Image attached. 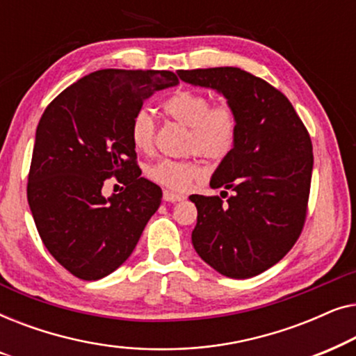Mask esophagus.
Returning a JSON list of instances; mask_svg holds the SVG:
<instances>
[{
	"instance_id": "obj_1",
	"label": "esophagus",
	"mask_w": 356,
	"mask_h": 356,
	"mask_svg": "<svg viewBox=\"0 0 356 356\" xmlns=\"http://www.w3.org/2000/svg\"><path fill=\"white\" fill-rule=\"evenodd\" d=\"M163 199L167 202H178V201H184L186 196H183V194H178V193H173V191H168V189H165L163 191Z\"/></svg>"
}]
</instances>
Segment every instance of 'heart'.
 <instances>
[{"instance_id": "b5f03b06", "label": "heart", "mask_w": 356, "mask_h": 356, "mask_svg": "<svg viewBox=\"0 0 356 356\" xmlns=\"http://www.w3.org/2000/svg\"><path fill=\"white\" fill-rule=\"evenodd\" d=\"M163 113L189 128L188 152H196L211 162H220L235 149L240 120L235 106L212 104L207 94L199 90H179L162 104ZM131 143L140 152H149L154 145L155 123L149 111L139 110L131 121ZM149 178L165 188L184 191L201 177L196 160L162 159L147 170Z\"/></svg>"}]
</instances>
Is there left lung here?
Instances as JSON below:
<instances>
[{
    "label": "left lung",
    "mask_w": 356,
    "mask_h": 356,
    "mask_svg": "<svg viewBox=\"0 0 356 356\" xmlns=\"http://www.w3.org/2000/svg\"><path fill=\"white\" fill-rule=\"evenodd\" d=\"M188 84L211 87L235 106V149L212 175L211 188L193 194L197 223L193 246L202 261L230 279H250L277 264L301 235L313 173V144L293 105L279 89L240 67L178 71Z\"/></svg>",
    "instance_id": "obj_1"
}]
</instances>
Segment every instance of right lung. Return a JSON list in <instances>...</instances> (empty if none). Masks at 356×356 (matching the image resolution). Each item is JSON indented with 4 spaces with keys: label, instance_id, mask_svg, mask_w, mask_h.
<instances>
[{
    "label": "right lung",
    "instance_id": "1",
    "mask_svg": "<svg viewBox=\"0 0 356 356\" xmlns=\"http://www.w3.org/2000/svg\"><path fill=\"white\" fill-rule=\"evenodd\" d=\"M177 84L172 71L100 70L43 111L27 201L43 245L77 279L118 269L157 212L162 189L140 177L129 129L150 95ZM111 176L127 188L106 200L101 188Z\"/></svg>",
    "mask_w": 356,
    "mask_h": 356
}]
</instances>
